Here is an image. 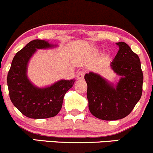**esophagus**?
Returning <instances> with one entry per match:
<instances>
[{"label":"esophagus","mask_w":153,"mask_h":153,"mask_svg":"<svg viewBox=\"0 0 153 153\" xmlns=\"http://www.w3.org/2000/svg\"><path fill=\"white\" fill-rule=\"evenodd\" d=\"M84 71H80L77 73L76 77L78 80H83V78H84Z\"/></svg>","instance_id":"esophagus-1"}]
</instances>
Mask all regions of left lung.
<instances>
[{"label":"left lung","instance_id":"obj_1","mask_svg":"<svg viewBox=\"0 0 153 153\" xmlns=\"http://www.w3.org/2000/svg\"><path fill=\"white\" fill-rule=\"evenodd\" d=\"M117 45L120 50L111 63L112 70L121 77L116 86L94 72L84 76L90 112L102 120L125 118L142 94L143 72L139 57L125 42Z\"/></svg>","mask_w":153,"mask_h":153}]
</instances>
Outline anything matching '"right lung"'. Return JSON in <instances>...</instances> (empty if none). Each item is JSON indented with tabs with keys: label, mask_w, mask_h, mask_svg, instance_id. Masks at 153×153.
<instances>
[{
	"label": "right lung",
	"mask_w": 153,
	"mask_h": 153,
	"mask_svg": "<svg viewBox=\"0 0 153 153\" xmlns=\"http://www.w3.org/2000/svg\"><path fill=\"white\" fill-rule=\"evenodd\" d=\"M56 46V45H55ZM54 47L48 42L35 39L16 53L7 75L9 97L13 105L25 117L46 119L55 117L62 108L64 94L75 80H61L45 88L35 86L27 77L30 57L37 49Z\"/></svg>",
	"instance_id": "add662e5"
}]
</instances>
